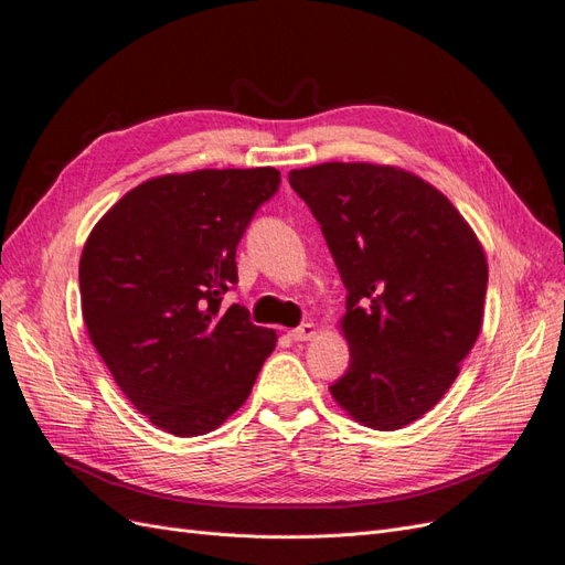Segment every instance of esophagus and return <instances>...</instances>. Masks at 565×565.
<instances>
[{
  "instance_id": "1",
  "label": "esophagus",
  "mask_w": 565,
  "mask_h": 565,
  "mask_svg": "<svg viewBox=\"0 0 565 565\" xmlns=\"http://www.w3.org/2000/svg\"><path fill=\"white\" fill-rule=\"evenodd\" d=\"M289 337H292L295 341H309L311 337H316V328H313V322H301L299 328L289 330Z\"/></svg>"
}]
</instances>
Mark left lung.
<instances>
[{"mask_svg": "<svg viewBox=\"0 0 565 565\" xmlns=\"http://www.w3.org/2000/svg\"><path fill=\"white\" fill-rule=\"evenodd\" d=\"M347 287L351 361L330 391L380 431L446 396L481 332L488 262L452 202L396 167L324 162L289 172Z\"/></svg>", "mask_w": 565, "mask_h": 565, "instance_id": "1", "label": "left lung"}]
</instances>
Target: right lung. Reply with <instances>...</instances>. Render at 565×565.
<instances>
[{
  "mask_svg": "<svg viewBox=\"0 0 565 565\" xmlns=\"http://www.w3.org/2000/svg\"><path fill=\"white\" fill-rule=\"evenodd\" d=\"M280 172L200 169L136 185L79 259L82 316L117 386L160 429L202 436L241 407L276 332L241 303L235 249Z\"/></svg>",
  "mask_w": 565,
  "mask_h": 565,
  "instance_id": "add662e5",
  "label": "right lung"
}]
</instances>
